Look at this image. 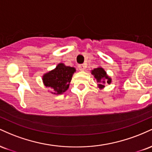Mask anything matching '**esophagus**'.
Here are the masks:
<instances>
[{"label":"esophagus","mask_w":152,"mask_h":152,"mask_svg":"<svg viewBox=\"0 0 152 152\" xmlns=\"http://www.w3.org/2000/svg\"><path fill=\"white\" fill-rule=\"evenodd\" d=\"M78 68L80 71H84L86 69V66L85 64H81L78 66Z\"/></svg>","instance_id":"1"}]
</instances>
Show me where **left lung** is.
Wrapping results in <instances>:
<instances>
[{"instance_id":"left-lung-1","label":"left lung","mask_w":152,"mask_h":152,"mask_svg":"<svg viewBox=\"0 0 152 152\" xmlns=\"http://www.w3.org/2000/svg\"><path fill=\"white\" fill-rule=\"evenodd\" d=\"M91 74L94 75V76L95 78H96L97 82H101L103 80V83H105L104 80L106 79V82L108 83H111V78L106 75V71L102 69V68H96V69H94L93 71H91ZM101 87L104 86V85L99 84Z\"/></svg>"}]
</instances>
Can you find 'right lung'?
<instances>
[{"mask_svg":"<svg viewBox=\"0 0 152 152\" xmlns=\"http://www.w3.org/2000/svg\"><path fill=\"white\" fill-rule=\"evenodd\" d=\"M76 69L74 67L59 64L54 70L43 76V83L46 86L53 88L54 94H63L69 88V83Z\"/></svg>","mask_w":152,"mask_h":152,"instance_id":"obj_1","label":"right lung"}]
</instances>
